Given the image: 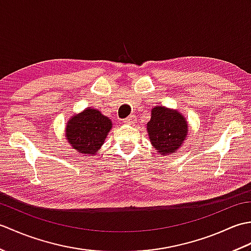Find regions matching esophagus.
I'll return each mask as SVG.
<instances>
[{
	"mask_svg": "<svg viewBox=\"0 0 251 251\" xmlns=\"http://www.w3.org/2000/svg\"><path fill=\"white\" fill-rule=\"evenodd\" d=\"M126 124H129V125H132V124H135V123L137 122V119H136V116L135 115H129L128 117H127V119H125V121H124Z\"/></svg>",
	"mask_w": 251,
	"mask_h": 251,
	"instance_id": "obj_1",
	"label": "esophagus"
}]
</instances>
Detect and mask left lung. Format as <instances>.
Segmentation results:
<instances>
[{
    "mask_svg": "<svg viewBox=\"0 0 251 251\" xmlns=\"http://www.w3.org/2000/svg\"><path fill=\"white\" fill-rule=\"evenodd\" d=\"M147 130L153 148L163 155L173 154L182 146L189 132L188 122L178 111L154 106Z\"/></svg>",
    "mask_w": 251,
    "mask_h": 251,
    "instance_id": "left-lung-1",
    "label": "left lung"
}]
</instances>
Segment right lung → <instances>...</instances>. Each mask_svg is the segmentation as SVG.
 Returning a JSON list of instances; mask_svg holds the SVG:
<instances>
[{
	"label": "right lung",
	"instance_id": "1",
	"mask_svg": "<svg viewBox=\"0 0 251 251\" xmlns=\"http://www.w3.org/2000/svg\"><path fill=\"white\" fill-rule=\"evenodd\" d=\"M112 129V122L99 110L86 108L69 120L66 137L78 153L95 155Z\"/></svg>",
	"mask_w": 251,
	"mask_h": 251
}]
</instances>
